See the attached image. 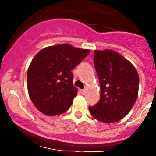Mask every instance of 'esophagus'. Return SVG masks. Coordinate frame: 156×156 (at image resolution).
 <instances>
[{
    "instance_id": "obj_1",
    "label": "esophagus",
    "mask_w": 156,
    "mask_h": 156,
    "mask_svg": "<svg viewBox=\"0 0 156 156\" xmlns=\"http://www.w3.org/2000/svg\"><path fill=\"white\" fill-rule=\"evenodd\" d=\"M86 92H87V90H85V89H83V90H80V93L82 94L83 95H84L85 94H86Z\"/></svg>"
}]
</instances>
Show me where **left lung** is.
<instances>
[{"instance_id":"left-lung-1","label":"left lung","mask_w":156,"mask_h":156,"mask_svg":"<svg viewBox=\"0 0 156 156\" xmlns=\"http://www.w3.org/2000/svg\"><path fill=\"white\" fill-rule=\"evenodd\" d=\"M94 64L101 87L98 102L89 106L98 120L111 123L126 116L137 100L139 76L134 66L114 51H94Z\"/></svg>"}]
</instances>
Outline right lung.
I'll return each mask as SVG.
<instances>
[{"instance_id":"obj_1","label":"right lung","mask_w":156,"mask_h":156,"mask_svg":"<svg viewBox=\"0 0 156 156\" xmlns=\"http://www.w3.org/2000/svg\"><path fill=\"white\" fill-rule=\"evenodd\" d=\"M89 53L63 44L44 48L36 55L27 72V87L37 109L52 116L69 108L77 94L72 70Z\"/></svg>"}]
</instances>
